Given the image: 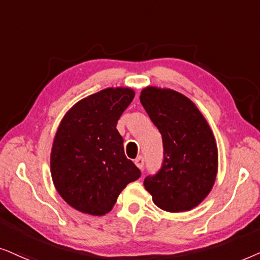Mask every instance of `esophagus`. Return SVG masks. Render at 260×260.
<instances>
[{
	"label": "esophagus",
	"instance_id": "34e87169",
	"mask_svg": "<svg viewBox=\"0 0 260 260\" xmlns=\"http://www.w3.org/2000/svg\"><path fill=\"white\" fill-rule=\"evenodd\" d=\"M134 162H136V165L140 169V170L144 168V158L141 157V155H139V157H137L136 160H134Z\"/></svg>",
	"mask_w": 260,
	"mask_h": 260
}]
</instances>
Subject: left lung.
<instances>
[{
	"instance_id": "8db88e82",
	"label": "left lung",
	"mask_w": 260,
	"mask_h": 260,
	"mask_svg": "<svg viewBox=\"0 0 260 260\" xmlns=\"http://www.w3.org/2000/svg\"><path fill=\"white\" fill-rule=\"evenodd\" d=\"M140 102L161 134L164 160L145 189L159 208L188 212L208 196L216 179L219 154L215 138L195 103L172 89L146 86Z\"/></svg>"
}]
</instances>
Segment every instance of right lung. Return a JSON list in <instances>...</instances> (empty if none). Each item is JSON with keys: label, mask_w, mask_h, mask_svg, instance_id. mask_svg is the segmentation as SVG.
Instances as JSON below:
<instances>
[{"label": "right lung", "mask_w": 260, "mask_h": 260, "mask_svg": "<svg viewBox=\"0 0 260 260\" xmlns=\"http://www.w3.org/2000/svg\"><path fill=\"white\" fill-rule=\"evenodd\" d=\"M131 88H107L81 100L60 121L51 151L53 184L72 208L89 215L109 213L140 170L127 159L117 120L131 102Z\"/></svg>", "instance_id": "obj_1"}]
</instances>
